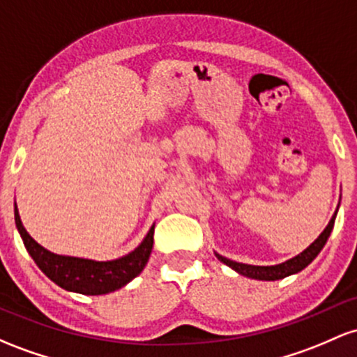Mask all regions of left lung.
<instances>
[{"mask_svg":"<svg viewBox=\"0 0 357 357\" xmlns=\"http://www.w3.org/2000/svg\"><path fill=\"white\" fill-rule=\"evenodd\" d=\"M337 210H339V206H337ZM337 210H335V213L332 215L331 222H328V225L325 227L324 232L320 234V236L317 237L315 241H313L312 244L303 250V252H300L298 256L291 257V259L281 262V264L254 266V264H244V262L230 261V259H227V257H223L217 252H215V256H217L218 261H222L223 264H227L229 268H232L234 271L242 274V276H248V278H252V280H261V281L283 280V278L289 276V274L300 273L301 269L307 268V266L310 264V262L315 259L317 256H319V252L324 249V245H325V242H327L328 236H331L332 229H334V222H335V217H337Z\"/></svg>","mask_w":357,"mask_h":357,"instance_id":"obj_1","label":"left lung"}]
</instances>
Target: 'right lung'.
Instances as JSON below:
<instances>
[{"label":"right lung","instance_id":"1","mask_svg":"<svg viewBox=\"0 0 357 357\" xmlns=\"http://www.w3.org/2000/svg\"><path fill=\"white\" fill-rule=\"evenodd\" d=\"M15 223L26 250L32 256L35 264L40 268L49 280L57 287L81 295H107L115 289L123 288L146 268L154 245V225L135 248L127 256L112 261H93L84 257L61 256L42 248L37 241L30 237L20 218L17 203H15Z\"/></svg>","mask_w":357,"mask_h":357}]
</instances>
